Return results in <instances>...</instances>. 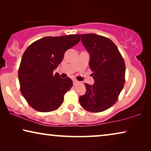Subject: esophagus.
<instances>
[{"mask_svg":"<svg viewBox=\"0 0 151 151\" xmlns=\"http://www.w3.org/2000/svg\"><path fill=\"white\" fill-rule=\"evenodd\" d=\"M73 85H76V84H79V82H78V80H73Z\"/></svg>","mask_w":151,"mask_h":151,"instance_id":"obj_1","label":"esophagus"}]
</instances>
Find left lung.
<instances>
[{
  "mask_svg": "<svg viewBox=\"0 0 151 151\" xmlns=\"http://www.w3.org/2000/svg\"><path fill=\"white\" fill-rule=\"evenodd\" d=\"M81 41L90 55L89 67L94 84H85L80 105L90 112L108 109L116 102L125 82V63L116 45L104 36L81 34Z\"/></svg>",
  "mask_w": 151,
  "mask_h": 151,
  "instance_id": "obj_1",
  "label": "left lung"
}]
</instances>
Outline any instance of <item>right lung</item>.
I'll list each match as a JSON object with an SVG mask.
<instances>
[{
    "label": "right lung",
    "instance_id": "right-lung-1",
    "mask_svg": "<svg viewBox=\"0 0 151 151\" xmlns=\"http://www.w3.org/2000/svg\"><path fill=\"white\" fill-rule=\"evenodd\" d=\"M80 40V34L47 36L35 41L24 52L18 69L20 91L35 110L50 112L63 104L73 82L53 72L63 61L65 51Z\"/></svg>",
    "mask_w": 151,
    "mask_h": 151
}]
</instances>
